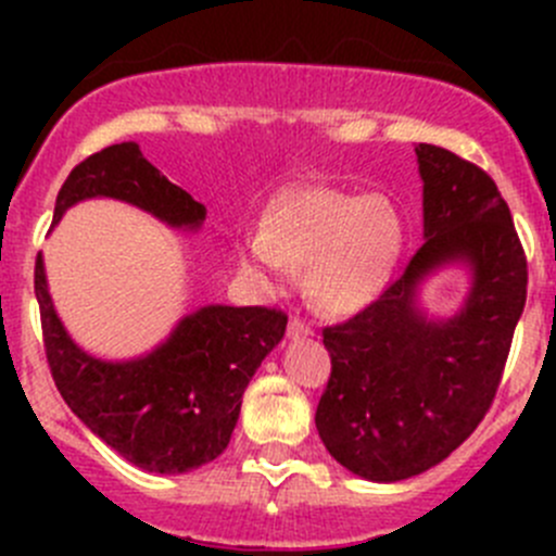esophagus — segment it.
Listing matches in <instances>:
<instances>
[{"label": "esophagus", "instance_id": "esophagus-1", "mask_svg": "<svg viewBox=\"0 0 556 556\" xmlns=\"http://www.w3.org/2000/svg\"><path fill=\"white\" fill-rule=\"evenodd\" d=\"M314 333V328H312V323H306L304 317H299V314H293V317H290V323H288V336L290 339H306V336H312Z\"/></svg>", "mask_w": 556, "mask_h": 556}]
</instances>
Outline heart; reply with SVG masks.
Returning <instances> with one entry per match:
<instances>
[{
	"label": "heart",
	"mask_w": 556,
	"mask_h": 556,
	"mask_svg": "<svg viewBox=\"0 0 556 556\" xmlns=\"http://www.w3.org/2000/svg\"><path fill=\"white\" fill-rule=\"evenodd\" d=\"M401 250V212L387 195L314 185L274 201L263 233L247 239L244 261L274 279L288 268H309L306 288L314 304L350 314L387 288Z\"/></svg>",
	"instance_id": "b5f03b06"
}]
</instances>
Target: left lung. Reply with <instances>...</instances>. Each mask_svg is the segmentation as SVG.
Segmentation results:
<instances>
[{"label":"left lung","instance_id":"8db88e82","mask_svg":"<svg viewBox=\"0 0 556 556\" xmlns=\"http://www.w3.org/2000/svg\"><path fill=\"white\" fill-rule=\"evenodd\" d=\"M414 150L425 244L379 299L323 328L330 377L314 422L330 457L368 481L412 479L479 428L527 299L525 247L495 179L452 150ZM450 260L475 268V288L457 318L430 324L416 285Z\"/></svg>","mask_w":556,"mask_h":556}]
</instances>
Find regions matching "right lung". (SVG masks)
I'll list each match as a JSON object with an SVG mask.
<instances>
[{"label":"right lung","instance_id":"add662e5","mask_svg":"<svg viewBox=\"0 0 556 556\" xmlns=\"http://www.w3.org/2000/svg\"><path fill=\"white\" fill-rule=\"evenodd\" d=\"M93 195L128 201L177 228L201 226L206 215L134 142L80 161L55 195L53 223ZM35 295L50 377L66 406L106 446L150 473H185L223 454L252 374L288 325V314L271 306H204L148 357L104 363L86 355L55 317L42 255L35 263Z\"/></svg>","mask_w":556,"mask_h":556}]
</instances>
